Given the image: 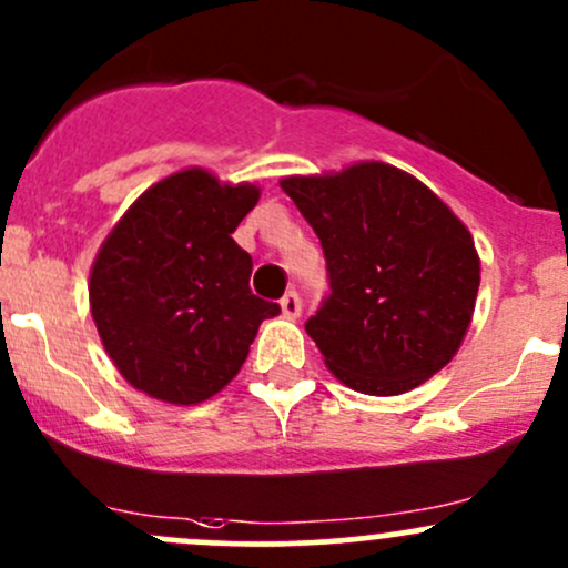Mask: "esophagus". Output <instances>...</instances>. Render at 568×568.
I'll return each mask as SVG.
<instances>
[{"label": "esophagus", "mask_w": 568, "mask_h": 568, "mask_svg": "<svg viewBox=\"0 0 568 568\" xmlns=\"http://www.w3.org/2000/svg\"><path fill=\"white\" fill-rule=\"evenodd\" d=\"M282 314L286 320H297L301 316V297H297V292H286L282 297Z\"/></svg>", "instance_id": "34e87169"}]
</instances>
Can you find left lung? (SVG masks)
Listing matches in <instances>:
<instances>
[{"label":"left lung","mask_w":568,"mask_h":568,"mask_svg":"<svg viewBox=\"0 0 568 568\" xmlns=\"http://www.w3.org/2000/svg\"><path fill=\"white\" fill-rule=\"evenodd\" d=\"M322 243L331 295L306 322L338 382L400 395L457 355L479 292L466 224L406 170L357 162L338 173L286 175Z\"/></svg>","instance_id":"left-lung-1"}]
</instances>
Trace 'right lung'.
<instances>
[{"instance_id": "obj_1", "label": "right lung", "mask_w": 568, "mask_h": 568, "mask_svg": "<svg viewBox=\"0 0 568 568\" xmlns=\"http://www.w3.org/2000/svg\"><path fill=\"white\" fill-rule=\"evenodd\" d=\"M260 186L186 168L145 189L102 241L89 306L108 357L132 387L173 406L213 398L241 371L278 303L248 290L233 241Z\"/></svg>"}]
</instances>
